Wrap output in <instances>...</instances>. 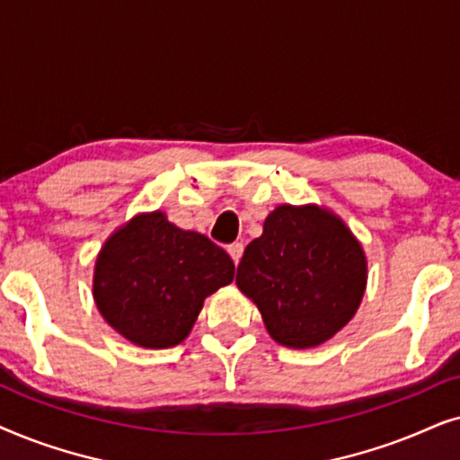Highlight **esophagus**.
I'll return each instance as SVG.
<instances>
[{
	"mask_svg": "<svg viewBox=\"0 0 460 460\" xmlns=\"http://www.w3.org/2000/svg\"><path fill=\"white\" fill-rule=\"evenodd\" d=\"M226 252H229V256H231V259H234V262L237 265V262L242 261V254H243V243H240V242L231 243V246H226Z\"/></svg>",
	"mask_w": 460,
	"mask_h": 460,
	"instance_id": "obj_1",
	"label": "esophagus"
}]
</instances>
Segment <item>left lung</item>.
Wrapping results in <instances>:
<instances>
[{
	"instance_id": "obj_1",
	"label": "left lung",
	"mask_w": 460,
	"mask_h": 460,
	"mask_svg": "<svg viewBox=\"0 0 460 460\" xmlns=\"http://www.w3.org/2000/svg\"><path fill=\"white\" fill-rule=\"evenodd\" d=\"M235 284L275 342L311 349L353 320L368 284V259L330 208L281 204L243 250Z\"/></svg>"
}]
</instances>
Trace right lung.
I'll list each match as a JSON object with an SVG mask.
<instances>
[{"instance_id":"1","label":"right lung","mask_w":460,"mask_h":460,"mask_svg":"<svg viewBox=\"0 0 460 460\" xmlns=\"http://www.w3.org/2000/svg\"><path fill=\"white\" fill-rule=\"evenodd\" d=\"M229 254L166 212H138L102 243L92 296L102 320L137 347L168 349L191 334L204 301L234 281Z\"/></svg>"}]
</instances>
